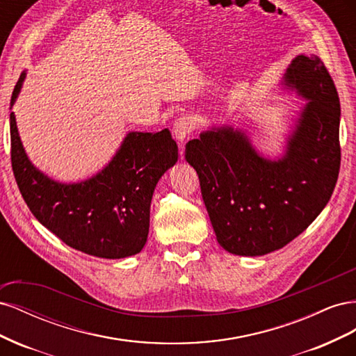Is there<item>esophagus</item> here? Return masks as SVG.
Masks as SVG:
<instances>
[{
	"mask_svg": "<svg viewBox=\"0 0 356 356\" xmlns=\"http://www.w3.org/2000/svg\"><path fill=\"white\" fill-rule=\"evenodd\" d=\"M193 129H195V123H193L191 117L182 115V117L177 118L175 123H174V135H175L177 141L181 145L184 144V141L188 138V135L193 132Z\"/></svg>",
	"mask_w": 356,
	"mask_h": 356,
	"instance_id": "obj_1",
	"label": "esophagus"
}]
</instances>
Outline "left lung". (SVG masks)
I'll use <instances>...</instances> for the list:
<instances>
[{"label":"left lung","instance_id":"obj_1","mask_svg":"<svg viewBox=\"0 0 356 356\" xmlns=\"http://www.w3.org/2000/svg\"><path fill=\"white\" fill-rule=\"evenodd\" d=\"M284 84L309 102L281 159L260 156L230 126L186 145L217 241L234 255H264L296 239L325 208L339 178L340 101L324 62L298 55Z\"/></svg>","mask_w":356,"mask_h":356}]
</instances>
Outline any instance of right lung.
Returning a JSON list of instances; mask_svg holds the SVG:
<instances>
[{"mask_svg": "<svg viewBox=\"0 0 356 356\" xmlns=\"http://www.w3.org/2000/svg\"><path fill=\"white\" fill-rule=\"evenodd\" d=\"M20 75L12 105L25 80ZM12 168L29 211L74 250L99 258L141 252L149 227V204L156 184L177 163L178 145L169 129L157 134L129 132L113 160L95 177L62 184L40 172L20 141L10 113Z\"/></svg>", "mask_w": 356, "mask_h": 356, "instance_id": "add662e5", "label": "right lung"}]
</instances>
